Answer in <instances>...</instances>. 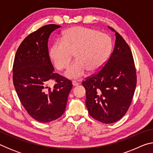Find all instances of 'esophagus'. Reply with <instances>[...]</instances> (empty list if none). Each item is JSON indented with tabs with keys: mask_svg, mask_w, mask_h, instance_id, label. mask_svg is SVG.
Instances as JSON below:
<instances>
[{
	"mask_svg": "<svg viewBox=\"0 0 153 153\" xmlns=\"http://www.w3.org/2000/svg\"><path fill=\"white\" fill-rule=\"evenodd\" d=\"M72 84H73L74 86H78L79 84L76 81H72Z\"/></svg>",
	"mask_w": 153,
	"mask_h": 153,
	"instance_id": "34e87169",
	"label": "esophagus"
}]
</instances>
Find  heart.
<instances>
[{"instance_id":"obj_1","label":"heart","mask_w":153,"mask_h":153,"mask_svg":"<svg viewBox=\"0 0 153 153\" xmlns=\"http://www.w3.org/2000/svg\"><path fill=\"white\" fill-rule=\"evenodd\" d=\"M112 49V40L105 33L93 28L75 26L64 32L63 39L54 42L50 56L58 69H65L73 57L76 60L65 73L68 78L78 79L88 71L95 73L107 62Z\"/></svg>"}]
</instances>
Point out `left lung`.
<instances>
[{"label": "left lung", "mask_w": 153, "mask_h": 153, "mask_svg": "<svg viewBox=\"0 0 153 153\" xmlns=\"http://www.w3.org/2000/svg\"><path fill=\"white\" fill-rule=\"evenodd\" d=\"M108 27L115 32L113 53L101 70L82 82L89 115L104 123L123 117L132 101L137 82L130 48L120 33Z\"/></svg>", "instance_id": "left-lung-1"}]
</instances>
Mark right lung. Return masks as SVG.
I'll list each match as a JSON object with an SVG mask.
<instances>
[{
	"mask_svg": "<svg viewBox=\"0 0 153 153\" xmlns=\"http://www.w3.org/2000/svg\"><path fill=\"white\" fill-rule=\"evenodd\" d=\"M61 26L48 24L28 35L15 56L13 81L20 102L36 121L47 123L61 117L72 88L70 80L54 73L48 55L51 33ZM51 80L56 84L48 86Z\"/></svg>",
	"mask_w": 153,
	"mask_h": 153,
	"instance_id": "add662e5",
	"label": "right lung"
}]
</instances>
